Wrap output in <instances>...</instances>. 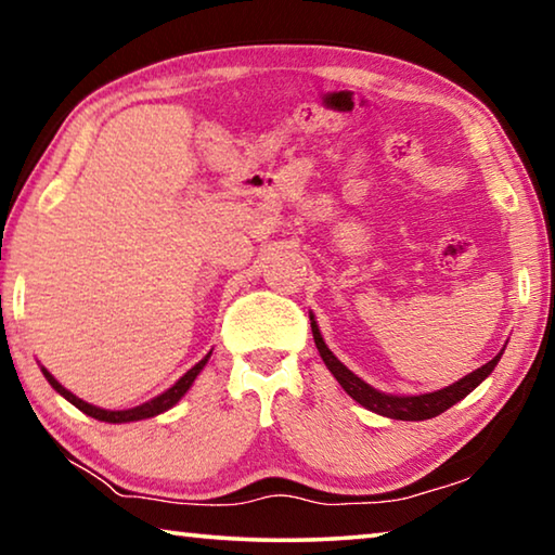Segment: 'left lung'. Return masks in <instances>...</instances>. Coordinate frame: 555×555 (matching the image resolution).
<instances>
[{"instance_id": "1", "label": "left lung", "mask_w": 555, "mask_h": 555, "mask_svg": "<svg viewBox=\"0 0 555 555\" xmlns=\"http://www.w3.org/2000/svg\"><path fill=\"white\" fill-rule=\"evenodd\" d=\"M311 331L325 367L331 370V374L337 382H340V387L350 393L357 403H362L364 409L379 413V416L397 418V421H426V418L440 416V413L448 411L450 406H455L457 401H463L475 387H480V384L490 377L492 370L496 367V362H500L504 354V350H500L490 362L482 364V367H477L475 372L465 374L463 379L453 382L450 387L428 391V393H409V397H399V393H384L379 389H374L372 384L357 377L352 370H347L345 364L331 352V347L325 345L321 327H318L313 313H311Z\"/></svg>"}]
</instances>
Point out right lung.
Masks as SVG:
<instances>
[{"label":"right lung","instance_id":"right-lung-1","mask_svg":"<svg viewBox=\"0 0 555 555\" xmlns=\"http://www.w3.org/2000/svg\"><path fill=\"white\" fill-rule=\"evenodd\" d=\"M210 354H212V350H210L208 354H205L198 364H193V367L188 370V372L183 374V377L178 379V382L173 384V387H168L164 393H158V397L149 399V401H144V403H139V406H134V409H119V411L100 409V406H95V403H88V401H82L80 397H75L73 391L65 389L63 384H61L59 379H55L49 370L41 367V372H43V377L49 379L51 387H53L55 391H59L63 399H68L75 409H80L82 413H88V416L98 418V421H105V424H131V421H144V418L158 416V413H164V411H168V409H173L176 403L185 397V391L193 387L195 377H198V374L203 372L205 364H208Z\"/></svg>","mask_w":555,"mask_h":555}]
</instances>
